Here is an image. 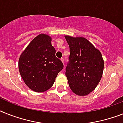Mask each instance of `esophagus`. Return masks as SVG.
<instances>
[{
    "instance_id": "34e87169",
    "label": "esophagus",
    "mask_w": 123,
    "mask_h": 123,
    "mask_svg": "<svg viewBox=\"0 0 123 123\" xmlns=\"http://www.w3.org/2000/svg\"><path fill=\"white\" fill-rule=\"evenodd\" d=\"M61 61H62V63H64V59L63 58H61Z\"/></svg>"
}]
</instances>
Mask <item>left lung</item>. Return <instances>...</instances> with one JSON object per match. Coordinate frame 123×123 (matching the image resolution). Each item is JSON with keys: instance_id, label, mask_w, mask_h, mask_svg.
<instances>
[{"instance_id": "8db88e82", "label": "left lung", "mask_w": 123, "mask_h": 123, "mask_svg": "<svg viewBox=\"0 0 123 123\" xmlns=\"http://www.w3.org/2000/svg\"><path fill=\"white\" fill-rule=\"evenodd\" d=\"M69 46V62L66 76L71 90L85 96L95 90L101 80L104 62L99 50L84 37L65 35Z\"/></svg>"}]
</instances>
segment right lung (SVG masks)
Here are the masks:
<instances>
[{
    "mask_svg": "<svg viewBox=\"0 0 123 123\" xmlns=\"http://www.w3.org/2000/svg\"><path fill=\"white\" fill-rule=\"evenodd\" d=\"M52 38L40 34L33 39L19 59V71L24 82L31 90L43 92L54 85L63 69V64L55 57Z\"/></svg>",
    "mask_w": 123,
    "mask_h": 123,
    "instance_id": "add662e5",
    "label": "right lung"
}]
</instances>
